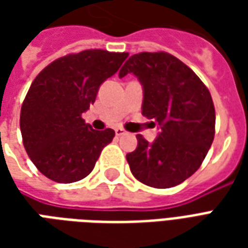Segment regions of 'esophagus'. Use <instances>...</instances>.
Masks as SVG:
<instances>
[{"label":"esophagus","mask_w":248,"mask_h":248,"mask_svg":"<svg viewBox=\"0 0 248 248\" xmlns=\"http://www.w3.org/2000/svg\"><path fill=\"white\" fill-rule=\"evenodd\" d=\"M124 134H126V131H124L122 127H117V129H115V135H117V137H121V135Z\"/></svg>","instance_id":"esophagus-1"}]
</instances>
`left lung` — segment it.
I'll use <instances>...</instances> for the list:
<instances>
[{"label": "left lung", "mask_w": 248, "mask_h": 248, "mask_svg": "<svg viewBox=\"0 0 248 248\" xmlns=\"http://www.w3.org/2000/svg\"><path fill=\"white\" fill-rule=\"evenodd\" d=\"M129 73L143 89L142 114L155 119L159 127L151 143L137 135V149L126 155L130 170L147 186H177L197 171L213 143L211 94L188 66L163 51L131 56L119 70V78Z\"/></svg>", "instance_id": "8db88e82"}]
</instances>
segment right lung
Segmentation results:
<instances>
[{"instance_id": "obj_1", "label": "right lung", "mask_w": 248, "mask_h": 248, "mask_svg": "<svg viewBox=\"0 0 248 248\" xmlns=\"http://www.w3.org/2000/svg\"><path fill=\"white\" fill-rule=\"evenodd\" d=\"M127 53L83 50L58 58L31 83L21 108L25 150L45 177L71 183L87 177L113 140L114 130H94L82 114L95 102L99 86L114 76Z\"/></svg>"}]
</instances>
